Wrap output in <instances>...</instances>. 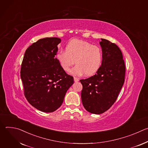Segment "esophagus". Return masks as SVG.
<instances>
[{
  "label": "esophagus",
  "mask_w": 148,
  "mask_h": 148,
  "mask_svg": "<svg viewBox=\"0 0 148 148\" xmlns=\"http://www.w3.org/2000/svg\"><path fill=\"white\" fill-rule=\"evenodd\" d=\"M74 81L75 82H78V81H79V78H77V77H74Z\"/></svg>",
  "instance_id": "obj_1"
}]
</instances>
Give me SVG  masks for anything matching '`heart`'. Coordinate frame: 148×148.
<instances>
[{"label": "heart", "instance_id": "obj_1", "mask_svg": "<svg viewBox=\"0 0 148 148\" xmlns=\"http://www.w3.org/2000/svg\"><path fill=\"white\" fill-rule=\"evenodd\" d=\"M56 57L64 71H69L75 61L77 66L71 70V74L80 75L84 73L86 76H91L101 66L102 52L99 47L88 41L73 39L66 46V51H59Z\"/></svg>", "mask_w": 148, "mask_h": 148}]
</instances>
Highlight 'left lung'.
I'll return each instance as SVG.
<instances>
[{
	"mask_svg": "<svg viewBox=\"0 0 148 148\" xmlns=\"http://www.w3.org/2000/svg\"><path fill=\"white\" fill-rule=\"evenodd\" d=\"M101 66L97 73L80 79L81 100L85 109L100 114L109 110L117 99L125 81V66L119 48L108 40L101 38Z\"/></svg>",
	"mask_w": 148,
	"mask_h": 148,
	"instance_id": "obj_1",
	"label": "left lung"
}]
</instances>
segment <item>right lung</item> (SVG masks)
Wrapping results in <instances>:
<instances>
[{
	"label": "right lung",
	"instance_id": "1",
	"mask_svg": "<svg viewBox=\"0 0 148 148\" xmlns=\"http://www.w3.org/2000/svg\"><path fill=\"white\" fill-rule=\"evenodd\" d=\"M60 42L57 37L38 40L26 50L21 66L25 97L33 107L44 112L57 110L74 83V78L55 57Z\"/></svg>",
	"mask_w": 148,
	"mask_h": 148
}]
</instances>
